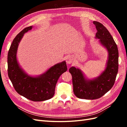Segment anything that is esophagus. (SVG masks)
<instances>
[{
	"label": "esophagus",
	"mask_w": 127,
	"mask_h": 127,
	"mask_svg": "<svg viewBox=\"0 0 127 127\" xmlns=\"http://www.w3.org/2000/svg\"><path fill=\"white\" fill-rule=\"evenodd\" d=\"M73 57L72 56H69L67 57V58L66 59V63L67 64H71L72 61H73Z\"/></svg>",
	"instance_id": "obj_1"
}]
</instances>
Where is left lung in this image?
Masks as SVG:
<instances>
[{"label":"left lung","mask_w":127,"mask_h":127,"mask_svg":"<svg viewBox=\"0 0 127 127\" xmlns=\"http://www.w3.org/2000/svg\"><path fill=\"white\" fill-rule=\"evenodd\" d=\"M97 30L96 38L108 52L106 67L97 78L88 79L82 70L71 67L69 71L72 76L73 91L76 97L82 99H95L106 93L114 85L118 71L119 52L117 45L105 27L99 22L94 21Z\"/></svg>","instance_id":"1"}]
</instances>
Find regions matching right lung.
Here are the masks:
<instances>
[{
	"label": "right lung",
	"mask_w": 127,
	"mask_h": 127,
	"mask_svg": "<svg viewBox=\"0 0 127 127\" xmlns=\"http://www.w3.org/2000/svg\"><path fill=\"white\" fill-rule=\"evenodd\" d=\"M32 28L31 26L25 28L13 40L7 57L8 75L15 91L19 94L32 101H43L53 96L58 80L61 74L67 70V67L64 61L39 76L33 77L26 74L17 62L16 53L24 34Z\"/></svg>",
	"instance_id": "1"
}]
</instances>
